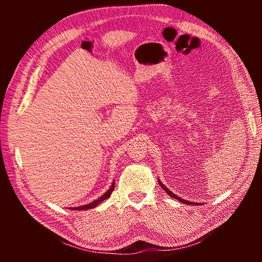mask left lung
Listing matches in <instances>:
<instances>
[{
  "instance_id": "left-lung-1",
  "label": "left lung",
  "mask_w": 262,
  "mask_h": 262,
  "mask_svg": "<svg viewBox=\"0 0 262 262\" xmlns=\"http://www.w3.org/2000/svg\"><path fill=\"white\" fill-rule=\"evenodd\" d=\"M159 185L161 186V188H162L163 189V190L166 192V193H168L169 194V196H171L172 198H176V199H178V200H179V202L180 203H182V204H187V205H197V203H192V202H188V200H186V199H182V198H180L179 196H177V194H174L173 192H171L170 190H169V189L168 188H166L164 185H163V183L162 182H161L160 180H159Z\"/></svg>"
}]
</instances>
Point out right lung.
Instances as JSON below:
<instances>
[{
    "label": "right lung",
    "instance_id": "obj_1",
    "mask_svg": "<svg viewBox=\"0 0 262 262\" xmlns=\"http://www.w3.org/2000/svg\"><path fill=\"white\" fill-rule=\"evenodd\" d=\"M114 188H115V181L113 182V185L110 186V188L108 189V190L105 191L101 197H99L97 200H94V202H92V203H90V204H86V205H84V206H80V207H73L72 209H74V210H85V209H91V208L97 207V206H98L100 203L103 202V200H105V199L110 197V194H111V192H113Z\"/></svg>",
    "mask_w": 262,
    "mask_h": 262
}]
</instances>
